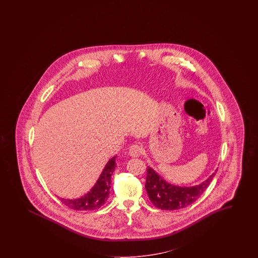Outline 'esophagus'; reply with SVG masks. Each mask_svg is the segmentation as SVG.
<instances>
[{"mask_svg":"<svg viewBox=\"0 0 258 258\" xmlns=\"http://www.w3.org/2000/svg\"><path fill=\"white\" fill-rule=\"evenodd\" d=\"M143 153V148L138 144H134L130 148V155L133 157H139Z\"/></svg>","mask_w":258,"mask_h":258,"instance_id":"esophagus-1","label":"esophagus"}]
</instances>
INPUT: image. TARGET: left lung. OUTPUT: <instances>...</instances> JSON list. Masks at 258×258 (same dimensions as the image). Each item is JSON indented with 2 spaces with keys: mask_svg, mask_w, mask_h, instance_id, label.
<instances>
[{
  "mask_svg": "<svg viewBox=\"0 0 258 258\" xmlns=\"http://www.w3.org/2000/svg\"><path fill=\"white\" fill-rule=\"evenodd\" d=\"M216 172L201 184L191 187L175 186L165 180L148 166L146 190L148 192L149 200L162 210H179L195 203L201 197L205 189L209 186Z\"/></svg>",
  "mask_w": 258,
  "mask_h": 258,
  "instance_id": "8db88e82",
  "label": "left lung"
}]
</instances>
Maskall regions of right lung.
<instances>
[{
    "label": "right lung",
    "mask_w": 258,
    "mask_h": 258,
    "mask_svg": "<svg viewBox=\"0 0 258 258\" xmlns=\"http://www.w3.org/2000/svg\"><path fill=\"white\" fill-rule=\"evenodd\" d=\"M115 158L112 157L108 164H106L104 170L102 171L99 179L94 184V187L88 192L86 195L76 199V200H66L60 198L61 203L73 210L77 211H89L99 209L108 201L110 189V177L115 169L116 163Z\"/></svg>",
    "instance_id": "right-lung-1"
}]
</instances>
